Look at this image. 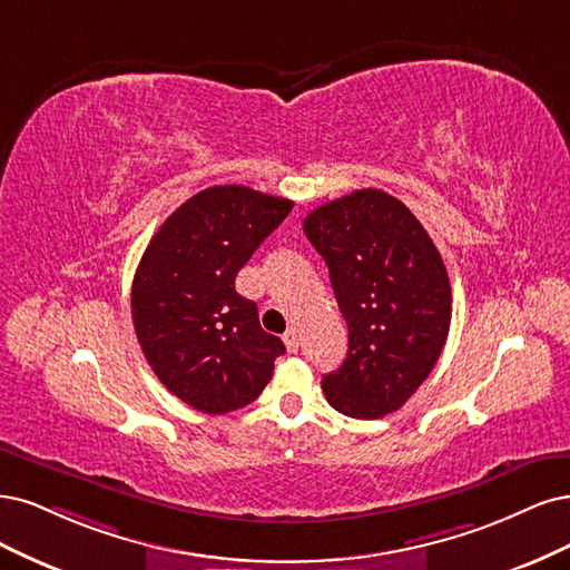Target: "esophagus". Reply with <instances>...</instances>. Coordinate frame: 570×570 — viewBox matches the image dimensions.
<instances>
[{
	"label": "esophagus",
	"instance_id": "34e87169",
	"mask_svg": "<svg viewBox=\"0 0 570 570\" xmlns=\"http://www.w3.org/2000/svg\"><path fill=\"white\" fill-rule=\"evenodd\" d=\"M284 338V343H286V347L291 353H296L298 351V345H301V338H298V328L296 326H291V328H286V334L282 336Z\"/></svg>",
	"mask_w": 570,
	"mask_h": 570
}]
</instances>
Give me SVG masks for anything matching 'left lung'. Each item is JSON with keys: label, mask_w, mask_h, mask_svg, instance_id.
<instances>
[{"label": "left lung", "mask_w": 570, "mask_h": 570, "mask_svg": "<svg viewBox=\"0 0 570 570\" xmlns=\"http://www.w3.org/2000/svg\"><path fill=\"white\" fill-rule=\"evenodd\" d=\"M303 232L328 267L347 324V355L322 379L328 405L355 419L400 410L450 332L452 288L435 244L412 210L381 189L315 208Z\"/></svg>", "instance_id": "obj_1"}]
</instances>
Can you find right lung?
<instances>
[{
  "mask_svg": "<svg viewBox=\"0 0 570 570\" xmlns=\"http://www.w3.org/2000/svg\"><path fill=\"white\" fill-rule=\"evenodd\" d=\"M291 208L248 187H210L165 219L141 255L132 282L139 345L165 389L198 412L250 405L286 351L234 279Z\"/></svg>",
  "mask_w": 570,
  "mask_h": 570,
  "instance_id": "1",
  "label": "right lung"
}]
</instances>
